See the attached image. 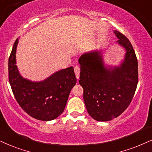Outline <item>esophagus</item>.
I'll return each mask as SVG.
<instances>
[{
  "mask_svg": "<svg viewBox=\"0 0 152 152\" xmlns=\"http://www.w3.org/2000/svg\"><path fill=\"white\" fill-rule=\"evenodd\" d=\"M74 72L75 74H76V78H79V75H80V66H76L74 67Z\"/></svg>",
  "mask_w": 152,
  "mask_h": 152,
  "instance_id": "34e87169",
  "label": "esophagus"
}]
</instances>
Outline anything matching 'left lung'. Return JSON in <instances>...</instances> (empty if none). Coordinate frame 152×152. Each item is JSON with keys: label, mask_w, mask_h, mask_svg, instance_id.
I'll use <instances>...</instances> for the list:
<instances>
[{"label": "left lung", "mask_w": 152, "mask_h": 152, "mask_svg": "<svg viewBox=\"0 0 152 152\" xmlns=\"http://www.w3.org/2000/svg\"><path fill=\"white\" fill-rule=\"evenodd\" d=\"M114 33L118 43L126 50L120 66L105 68L97 51L83 55L78 59L84 102L90 116L98 121L120 116L131 102L138 83V62L132 44L118 31Z\"/></svg>", "instance_id": "obj_1"}]
</instances>
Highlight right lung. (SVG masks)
<instances>
[{
	"label": "right lung",
	"mask_w": 152,
	"mask_h": 152,
	"mask_svg": "<svg viewBox=\"0 0 152 152\" xmlns=\"http://www.w3.org/2000/svg\"><path fill=\"white\" fill-rule=\"evenodd\" d=\"M18 38L15 41L8 59V78L17 103L30 116L51 121L64 111L71 90L76 78L73 66L55 73L44 81L34 83L24 79L15 65Z\"/></svg>",
	"instance_id": "add662e5"
}]
</instances>
